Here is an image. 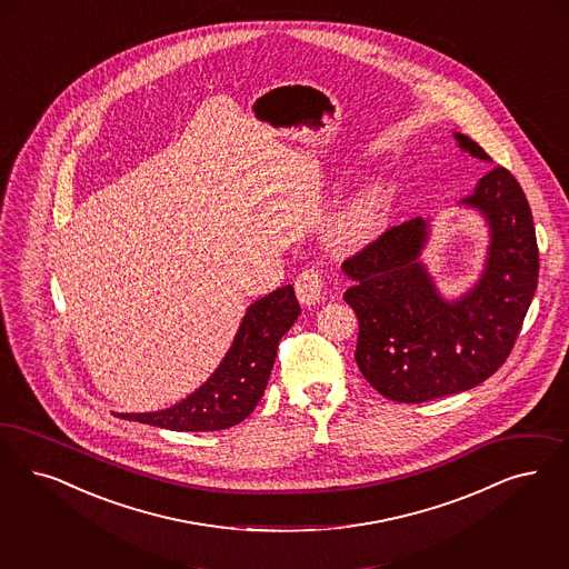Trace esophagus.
Listing matches in <instances>:
<instances>
[{
  "instance_id": "1",
  "label": "esophagus",
  "mask_w": 569,
  "mask_h": 569,
  "mask_svg": "<svg viewBox=\"0 0 569 569\" xmlns=\"http://www.w3.org/2000/svg\"><path fill=\"white\" fill-rule=\"evenodd\" d=\"M295 288L300 305H305V307L317 305L323 298V290H326L321 273L315 269H305L302 273L298 274Z\"/></svg>"
}]
</instances>
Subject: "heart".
Masks as SVG:
<instances>
[{"label":"heart","instance_id":"obj_1","mask_svg":"<svg viewBox=\"0 0 569 569\" xmlns=\"http://www.w3.org/2000/svg\"><path fill=\"white\" fill-rule=\"evenodd\" d=\"M391 201V187L385 180L368 182L333 218L328 231L330 243L347 250L370 241L385 224Z\"/></svg>","mask_w":569,"mask_h":569}]
</instances>
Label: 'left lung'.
Wrapping results in <instances>:
<instances>
[{
    "instance_id": "8db88e82",
    "label": "left lung",
    "mask_w": 569,
    "mask_h": 569,
    "mask_svg": "<svg viewBox=\"0 0 569 569\" xmlns=\"http://www.w3.org/2000/svg\"><path fill=\"white\" fill-rule=\"evenodd\" d=\"M462 153L491 161L453 132ZM490 229L483 271L469 292L443 298L422 262L431 224L412 218L342 262L353 281L345 292L359 319L355 361L376 391L422 403L469 391L509 357L538 286V243L528 199L507 168L479 178L458 201Z\"/></svg>"
}]
</instances>
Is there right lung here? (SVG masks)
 <instances>
[{
  "mask_svg": "<svg viewBox=\"0 0 569 569\" xmlns=\"http://www.w3.org/2000/svg\"><path fill=\"white\" fill-rule=\"evenodd\" d=\"M300 315L295 288L283 286L248 307L236 338L214 373L166 410L118 413L170 431H222L254 412L273 370L277 345Z\"/></svg>",
  "mask_w": 569,
  "mask_h": 569,
  "instance_id": "right-lung-1",
  "label": "right lung"
}]
</instances>
